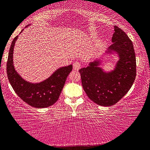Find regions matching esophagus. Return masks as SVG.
Wrapping results in <instances>:
<instances>
[{"label": "esophagus", "instance_id": "esophagus-1", "mask_svg": "<svg viewBox=\"0 0 150 150\" xmlns=\"http://www.w3.org/2000/svg\"><path fill=\"white\" fill-rule=\"evenodd\" d=\"M73 69H74L75 70H79L81 68V63L78 61H75V62L73 63Z\"/></svg>", "mask_w": 150, "mask_h": 150}]
</instances>
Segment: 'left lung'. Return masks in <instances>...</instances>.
I'll list each match as a JSON object with an SVG mask.
<instances>
[{
	"label": "left lung",
	"instance_id": "8db88e82",
	"mask_svg": "<svg viewBox=\"0 0 150 150\" xmlns=\"http://www.w3.org/2000/svg\"><path fill=\"white\" fill-rule=\"evenodd\" d=\"M110 50L116 51L120 60L115 69L106 73L99 61L79 69L82 86L88 97L97 105L111 106L120 100L134 83L136 76V59L134 45L123 30L114 27Z\"/></svg>",
	"mask_w": 150,
	"mask_h": 150
}]
</instances>
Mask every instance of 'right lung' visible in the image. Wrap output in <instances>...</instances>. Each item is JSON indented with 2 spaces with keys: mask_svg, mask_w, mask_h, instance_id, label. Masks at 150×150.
Segmentation results:
<instances>
[{
  "mask_svg": "<svg viewBox=\"0 0 150 150\" xmlns=\"http://www.w3.org/2000/svg\"><path fill=\"white\" fill-rule=\"evenodd\" d=\"M17 37L12 42L6 63V73L12 87L23 101L33 108H45L53 105L58 100L67 77L73 69L72 65L59 69L40 83L25 81L16 72L13 64V48Z\"/></svg>",
  "mask_w": 150,
  "mask_h": 150,
  "instance_id": "obj_1",
  "label": "right lung"
}]
</instances>
